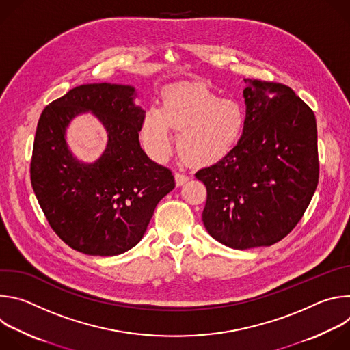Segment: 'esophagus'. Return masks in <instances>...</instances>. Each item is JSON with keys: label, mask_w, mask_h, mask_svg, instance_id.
<instances>
[{"label": "esophagus", "mask_w": 350, "mask_h": 350, "mask_svg": "<svg viewBox=\"0 0 350 350\" xmlns=\"http://www.w3.org/2000/svg\"><path fill=\"white\" fill-rule=\"evenodd\" d=\"M174 178H176V184L177 185H183L184 183H187L189 180V177L181 172H176L174 173Z\"/></svg>", "instance_id": "esophagus-1"}]
</instances>
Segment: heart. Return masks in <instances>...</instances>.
<instances>
[{"label":"heart","mask_w":350,"mask_h":350,"mask_svg":"<svg viewBox=\"0 0 350 350\" xmlns=\"http://www.w3.org/2000/svg\"><path fill=\"white\" fill-rule=\"evenodd\" d=\"M246 127V111L232 98H221L205 83H183L167 90L159 109L145 113L141 138L157 158L173 148L172 128L180 131L178 149L195 165L223 159L239 142Z\"/></svg>","instance_id":"heart-1"}]
</instances>
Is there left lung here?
Instances as JSON below:
<instances>
[{
    "label": "left lung",
    "instance_id": "left-lung-1",
    "mask_svg": "<svg viewBox=\"0 0 350 350\" xmlns=\"http://www.w3.org/2000/svg\"><path fill=\"white\" fill-rule=\"evenodd\" d=\"M246 127L232 151L195 173L206 187L208 232L234 249L286 237L319 184L313 111L285 84L245 79Z\"/></svg>",
    "mask_w": 350,
    "mask_h": 350
}]
</instances>
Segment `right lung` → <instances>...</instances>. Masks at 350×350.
Segmentation results:
<instances>
[{
	"label": "right lung",
	"mask_w": 350,
	"mask_h": 350,
	"mask_svg": "<svg viewBox=\"0 0 350 350\" xmlns=\"http://www.w3.org/2000/svg\"><path fill=\"white\" fill-rule=\"evenodd\" d=\"M134 95L130 85L83 84L46 105L37 124L33 191L55 234L85 255L115 256L135 246L176 185L172 170L139 146L145 111L133 103ZM87 110L109 133L103 157L90 165L77 163L64 141L68 122Z\"/></svg>",
	"instance_id": "right-lung-1"
}]
</instances>
